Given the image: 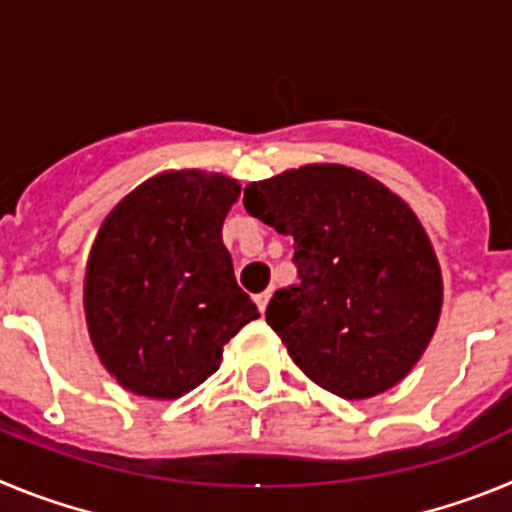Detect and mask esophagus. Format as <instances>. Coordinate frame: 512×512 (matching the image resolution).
<instances>
[{"mask_svg": "<svg viewBox=\"0 0 512 512\" xmlns=\"http://www.w3.org/2000/svg\"><path fill=\"white\" fill-rule=\"evenodd\" d=\"M253 300H256V305H259L261 312H266V307H269V300H271V292H269V289H266V292L256 295V297H253Z\"/></svg>", "mask_w": 512, "mask_h": 512, "instance_id": "esophagus-1", "label": "esophagus"}]
</instances>
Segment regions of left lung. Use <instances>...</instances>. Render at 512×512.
<instances>
[{
  "label": "left lung",
  "mask_w": 512,
  "mask_h": 512,
  "mask_svg": "<svg viewBox=\"0 0 512 512\" xmlns=\"http://www.w3.org/2000/svg\"><path fill=\"white\" fill-rule=\"evenodd\" d=\"M248 215L295 238L300 282L266 307L302 372L346 400L390 390L436 333L441 266L402 197L341 164L289 169L243 192Z\"/></svg>",
  "instance_id": "1"
}]
</instances>
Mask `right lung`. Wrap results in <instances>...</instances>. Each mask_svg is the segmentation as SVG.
Segmentation results:
<instances>
[{"label":"right lung","instance_id":"add662e5","mask_svg":"<svg viewBox=\"0 0 512 512\" xmlns=\"http://www.w3.org/2000/svg\"><path fill=\"white\" fill-rule=\"evenodd\" d=\"M238 194L230 176L166 171L104 217L84 312L99 361L133 395H187L217 372L225 343L259 318L223 243Z\"/></svg>","mask_w":512,"mask_h":512}]
</instances>
